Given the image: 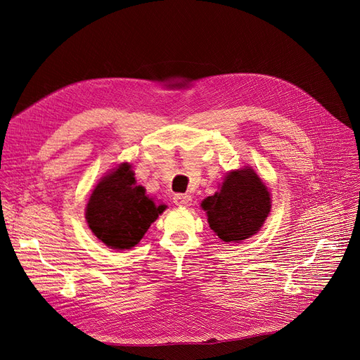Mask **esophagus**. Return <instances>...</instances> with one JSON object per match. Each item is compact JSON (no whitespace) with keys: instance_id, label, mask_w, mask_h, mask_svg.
Masks as SVG:
<instances>
[{"instance_id":"34e87169","label":"esophagus","mask_w":360,"mask_h":360,"mask_svg":"<svg viewBox=\"0 0 360 360\" xmlns=\"http://www.w3.org/2000/svg\"><path fill=\"white\" fill-rule=\"evenodd\" d=\"M174 202L179 207H190L193 202L191 195H186V194H176L174 197Z\"/></svg>"}]
</instances>
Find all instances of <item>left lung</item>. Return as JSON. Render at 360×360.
Here are the masks:
<instances>
[{
    "mask_svg": "<svg viewBox=\"0 0 360 360\" xmlns=\"http://www.w3.org/2000/svg\"><path fill=\"white\" fill-rule=\"evenodd\" d=\"M210 229L226 243L243 242L257 235L271 210L267 185L250 166L231 170L219 191L202 200Z\"/></svg>",
    "mask_w": 360,
    "mask_h": 360,
    "instance_id": "1",
    "label": "left lung"
}]
</instances>
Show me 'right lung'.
Masks as SVG:
<instances>
[{
    "instance_id": "1",
    "label": "right lung",
    "mask_w": 360,
    "mask_h": 360,
    "mask_svg": "<svg viewBox=\"0 0 360 360\" xmlns=\"http://www.w3.org/2000/svg\"><path fill=\"white\" fill-rule=\"evenodd\" d=\"M166 207L146 194L131 165L124 162L93 188L84 214L94 236L108 248L124 251L136 247Z\"/></svg>"
}]
</instances>
